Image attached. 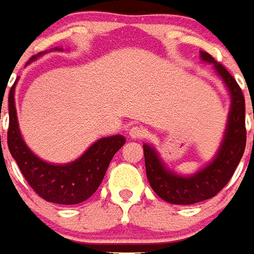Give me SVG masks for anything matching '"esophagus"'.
<instances>
[{"label":"esophagus","instance_id":"obj_1","mask_svg":"<svg viewBox=\"0 0 254 254\" xmlns=\"http://www.w3.org/2000/svg\"><path fill=\"white\" fill-rule=\"evenodd\" d=\"M144 133H145V130H144V127H140V125H133V127H130V129H129V136L132 138H141L144 136Z\"/></svg>","mask_w":254,"mask_h":254}]
</instances>
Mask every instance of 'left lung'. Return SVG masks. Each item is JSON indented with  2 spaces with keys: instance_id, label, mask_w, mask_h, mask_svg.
Returning <instances> with one entry per match:
<instances>
[{
  "instance_id": "8db88e82",
  "label": "left lung",
  "mask_w": 254,
  "mask_h": 254,
  "mask_svg": "<svg viewBox=\"0 0 254 254\" xmlns=\"http://www.w3.org/2000/svg\"><path fill=\"white\" fill-rule=\"evenodd\" d=\"M201 58L213 64L231 94L229 124L216 158L191 177H180L166 170L155 149L144 144V160L149 185L160 198L171 204L189 205L216 196L231 180L245 151V98L242 89L229 70L220 63H216L211 54L201 52Z\"/></svg>"
}]
</instances>
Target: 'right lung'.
I'll use <instances>...</instances> for the list:
<instances>
[{
  "mask_svg": "<svg viewBox=\"0 0 254 254\" xmlns=\"http://www.w3.org/2000/svg\"><path fill=\"white\" fill-rule=\"evenodd\" d=\"M57 49V47H56ZM35 56L31 61L35 60ZM14 84L9 91L8 148L25 181L43 200L72 205L85 201L103 181L113 156L125 144L124 136L98 140L87 152L69 165L54 166L41 160L25 145L19 130L14 109ZM1 143V136H0Z\"/></svg>",
  "mask_w": 254,
  "mask_h": 254,
  "instance_id": "add662e5",
  "label": "right lung"
}]
</instances>
